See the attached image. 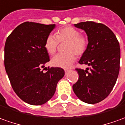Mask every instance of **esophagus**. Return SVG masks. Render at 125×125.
I'll return each instance as SVG.
<instances>
[{
	"label": "esophagus",
	"mask_w": 125,
	"mask_h": 125,
	"mask_svg": "<svg viewBox=\"0 0 125 125\" xmlns=\"http://www.w3.org/2000/svg\"><path fill=\"white\" fill-rule=\"evenodd\" d=\"M64 71H65V73H67L68 72H69V71H70V69H65Z\"/></svg>",
	"instance_id": "1"
}]
</instances>
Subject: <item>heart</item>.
<instances>
[{
  "mask_svg": "<svg viewBox=\"0 0 125 125\" xmlns=\"http://www.w3.org/2000/svg\"><path fill=\"white\" fill-rule=\"evenodd\" d=\"M66 42L64 53H60L52 57V64L63 69H68L75 61V53L81 56L86 52L88 45V39L86 35L81 34L80 31L71 26H66L59 28L56 36L49 35L45 38L44 48L48 54H54L57 50L58 43Z\"/></svg>",
  "mask_w": 125,
  "mask_h": 125,
  "instance_id": "1",
  "label": "heart"
}]
</instances>
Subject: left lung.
Returning a JSON list of instances; mask_svg holds the SVG:
<instances>
[{"mask_svg": "<svg viewBox=\"0 0 125 125\" xmlns=\"http://www.w3.org/2000/svg\"><path fill=\"white\" fill-rule=\"evenodd\" d=\"M75 26L87 34L88 45L79 63L90 68L75 69L79 78L73 90L82 101L97 104L110 94L116 84L120 70L119 42L113 32L101 23L84 21Z\"/></svg>", "mask_w": 125, "mask_h": 125, "instance_id": "1", "label": "left lung"}]
</instances>
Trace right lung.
Listing matches in <instances>:
<instances>
[{"instance_id": "add662e5", "label": "right lung", "mask_w": 125, "mask_h": 125, "mask_svg": "<svg viewBox=\"0 0 125 125\" xmlns=\"http://www.w3.org/2000/svg\"><path fill=\"white\" fill-rule=\"evenodd\" d=\"M55 24L26 21L13 30L5 45V67L16 94L33 105L44 104L53 97L58 81L64 75L63 69L49 67L44 48L45 38Z\"/></svg>"}]
</instances>
